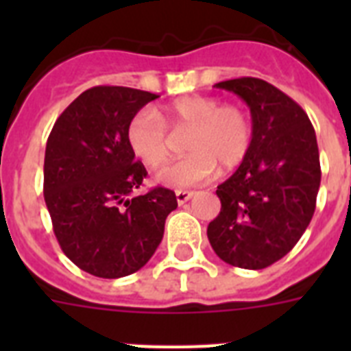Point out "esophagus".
<instances>
[{"label":"esophagus","mask_w":351,"mask_h":351,"mask_svg":"<svg viewBox=\"0 0 351 351\" xmlns=\"http://www.w3.org/2000/svg\"><path fill=\"white\" fill-rule=\"evenodd\" d=\"M193 195H195L193 191H184V189H180V191H176V202L182 206V204H186Z\"/></svg>","instance_id":"obj_1"}]
</instances>
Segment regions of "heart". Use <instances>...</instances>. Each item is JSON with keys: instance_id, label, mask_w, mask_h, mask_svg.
Instances as JSON below:
<instances>
[{"instance_id": "b5f03b06", "label": "heart", "mask_w": 351, "mask_h": 351, "mask_svg": "<svg viewBox=\"0 0 351 351\" xmlns=\"http://www.w3.org/2000/svg\"><path fill=\"white\" fill-rule=\"evenodd\" d=\"M173 132H186L184 158L165 167L158 182L171 187H191L209 180L219 165L222 171L239 167L250 154L253 123L245 109L222 106L211 96H182L156 112L142 109L129 120L125 129L131 153L149 169L167 162Z\"/></svg>"}]
</instances>
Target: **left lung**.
I'll list each match as a JSON object with an SVG mask.
<instances>
[{
	"label": "left lung",
	"mask_w": 351,
	"mask_h": 351,
	"mask_svg": "<svg viewBox=\"0 0 351 351\" xmlns=\"http://www.w3.org/2000/svg\"><path fill=\"white\" fill-rule=\"evenodd\" d=\"M215 87L240 96L253 121L250 154L217 187L219 217L209 222L215 253L231 266L262 269L293 250L315 213L321 160L304 109L258 78Z\"/></svg>",
	"instance_id": "1"
}]
</instances>
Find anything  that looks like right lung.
<instances>
[{"label":"right lung","instance_id":"obj_1","mask_svg":"<svg viewBox=\"0 0 351 351\" xmlns=\"http://www.w3.org/2000/svg\"><path fill=\"white\" fill-rule=\"evenodd\" d=\"M158 96L98 85L76 98L52 127L43 195L58 244L84 271L120 278L147 264L164 237L175 193L153 187L132 197L147 171L127 145V123Z\"/></svg>","mask_w":351,"mask_h":351}]
</instances>
